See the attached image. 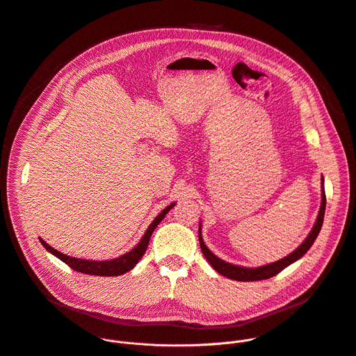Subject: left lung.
I'll list each match as a JSON object with an SVG mask.
<instances>
[{"instance_id":"8db88e82","label":"left lung","mask_w":356,"mask_h":356,"mask_svg":"<svg viewBox=\"0 0 356 356\" xmlns=\"http://www.w3.org/2000/svg\"><path fill=\"white\" fill-rule=\"evenodd\" d=\"M323 181V194H321V207H320V211H318V217L316 220V224L313 227V229L310 231L309 236L304 239V242L296 249L293 250L290 255H287L286 258L280 259V261H276V262H272V264H268L265 266H259V268H243V266H238V265H232V264H228L222 259H220L218 257H216L214 253L206 246L204 241H202V236H201V224L198 227V241H200V246H201V250L202 253H204L206 259L209 261V264L222 276L228 277V279H232V280H238V282H255V280H265V279H269V277H273L276 276L277 273H280L284 268H287L289 265H291L293 262L298 261L304 253H306L312 245L314 243L316 238L318 236L320 231H321V227H323V221H324V214H325V190H324V179H321Z\"/></svg>"}]
</instances>
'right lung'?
Wrapping results in <instances>:
<instances>
[{
    "label": "right lung",
    "instance_id": "1",
    "mask_svg": "<svg viewBox=\"0 0 356 356\" xmlns=\"http://www.w3.org/2000/svg\"><path fill=\"white\" fill-rule=\"evenodd\" d=\"M173 206H175V202H172V204L168 206L159 216H156V218L150 222L145 235L142 236V239L139 241V243L134 249H131L129 252L125 253V255H122L120 258H115V259L87 261V259L72 258V257H67V255H65V253L54 249L50 245H47L42 238H39V241L44 246L46 250H49L50 253H52V255L59 258L62 262H65L73 270H77V272L84 273V275H94V276H120V275H124V273H127V272H129L131 269L135 268V265L139 262V259L143 257V253L146 252V248L149 245V239H150L152 234H154L158 224L166 217V214L170 211V209Z\"/></svg>",
    "mask_w": 356,
    "mask_h": 356
}]
</instances>
